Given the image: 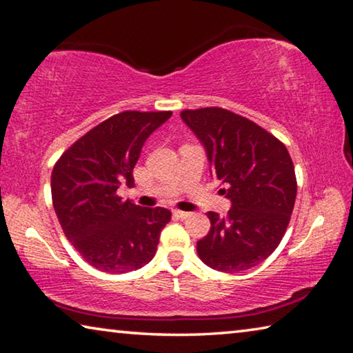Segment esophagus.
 <instances>
[{
    "instance_id": "1",
    "label": "esophagus",
    "mask_w": 353,
    "mask_h": 353,
    "mask_svg": "<svg viewBox=\"0 0 353 353\" xmlns=\"http://www.w3.org/2000/svg\"><path fill=\"white\" fill-rule=\"evenodd\" d=\"M174 215L177 218H188L190 216L188 212H183V210H174Z\"/></svg>"
}]
</instances>
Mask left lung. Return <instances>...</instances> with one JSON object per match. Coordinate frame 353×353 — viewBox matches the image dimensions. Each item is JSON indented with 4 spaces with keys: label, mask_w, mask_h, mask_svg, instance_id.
I'll use <instances>...</instances> for the list:
<instances>
[{
    "label": "left lung",
    "mask_w": 353,
    "mask_h": 353,
    "mask_svg": "<svg viewBox=\"0 0 353 353\" xmlns=\"http://www.w3.org/2000/svg\"><path fill=\"white\" fill-rule=\"evenodd\" d=\"M181 117L232 203L225 218L207 214L210 231L196 243L199 259L218 272L248 270L276 250L288 229L297 196L292 159L276 137L229 110H183Z\"/></svg>",
    "instance_id": "1"
}]
</instances>
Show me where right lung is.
I'll return each mask as SVG.
<instances>
[{
    "mask_svg": "<svg viewBox=\"0 0 353 353\" xmlns=\"http://www.w3.org/2000/svg\"><path fill=\"white\" fill-rule=\"evenodd\" d=\"M171 111H122L91 128L56 161L52 199L65 237L89 265L105 273L141 268L171 220L163 207H139L117 194L132 187L141 148Z\"/></svg>",
    "mask_w": 353,
    "mask_h": 353,
    "instance_id": "1",
    "label": "right lung"
}]
</instances>
